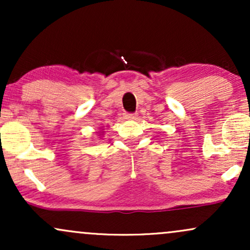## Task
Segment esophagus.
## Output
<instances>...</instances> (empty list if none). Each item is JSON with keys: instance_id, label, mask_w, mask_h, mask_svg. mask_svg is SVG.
<instances>
[{"instance_id": "1", "label": "esophagus", "mask_w": 250, "mask_h": 250, "mask_svg": "<svg viewBox=\"0 0 250 250\" xmlns=\"http://www.w3.org/2000/svg\"><path fill=\"white\" fill-rule=\"evenodd\" d=\"M125 117L127 120H135L137 117V114L135 113V114H125Z\"/></svg>"}]
</instances>
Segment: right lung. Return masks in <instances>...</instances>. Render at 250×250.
<instances>
[{
    "instance_id": "add662e5",
    "label": "right lung",
    "mask_w": 250,
    "mask_h": 250,
    "mask_svg": "<svg viewBox=\"0 0 250 250\" xmlns=\"http://www.w3.org/2000/svg\"><path fill=\"white\" fill-rule=\"evenodd\" d=\"M103 133H104V131H103V129H102V130H100L99 133H97V135H99V136H102Z\"/></svg>"
}]
</instances>
